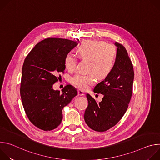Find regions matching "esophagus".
<instances>
[{"instance_id":"obj_1","label":"esophagus","mask_w":160,"mask_h":160,"mask_svg":"<svg viewBox=\"0 0 160 160\" xmlns=\"http://www.w3.org/2000/svg\"><path fill=\"white\" fill-rule=\"evenodd\" d=\"M78 95L80 96H82L84 95V92L83 90L79 89V90H78Z\"/></svg>"}]
</instances>
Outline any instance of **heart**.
Returning <instances> with one entry per match:
<instances>
[{
    "instance_id": "1",
    "label": "heart",
    "mask_w": 160,
    "mask_h": 160,
    "mask_svg": "<svg viewBox=\"0 0 160 160\" xmlns=\"http://www.w3.org/2000/svg\"><path fill=\"white\" fill-rule=\"evenodd\" d=\"M77 51L80 56L90 61L88 74L77 73L71 78V82L76 87L86 89L96 82V74L99 78H105L112 72L115 66L117 52L112 44L99 40H85L79 45ZM77 58L68 53L64 59L66 69L70 72L75 70Z\"/></svg>"
}]
</instances>
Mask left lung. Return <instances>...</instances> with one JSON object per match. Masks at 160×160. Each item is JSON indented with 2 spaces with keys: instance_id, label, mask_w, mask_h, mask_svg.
<instances>
[{
  "instance_id": "left-lung-1",
  "label": "left lung",
  "mask_w": 160,
  "mask_h": 160,
  "mask_svg": "<svg viewBox=\"0 0 160 160\" xmlns=\"http://www.w3.org/2000/svg\"><path fill=\"white\" fill-rule=\"evenodd\" d=\"M117 55L111 74L96 85L94 92L103 94L98 103L88 94L84 120L92 130L104 132L115 126L123 117L130 102L134 78L132 63L123 45L115 42Z\"/></svg>"
}]
</instances>
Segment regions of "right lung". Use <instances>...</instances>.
<instances>
[{"label": "right lung", "instance_id": "add662e5", "mask_svg": "<svg viewBox=\"0 0 160 160\" xmlns=\"http://www.w3.org/2000/svg\"><path fill=\"white\" fill-rule=\"evenodd\" d=\"M77 44L68 39L45 38L35 45L25 59L21 98L28 119L41 130L48 131L58 127L62 119L63 108L77 95L71 85L65 86L62 93L52 88L58 81L59 73L65 70V56Z\"/></svg>", "mask_w": 160, "mask_h": 160}]
</instances>
